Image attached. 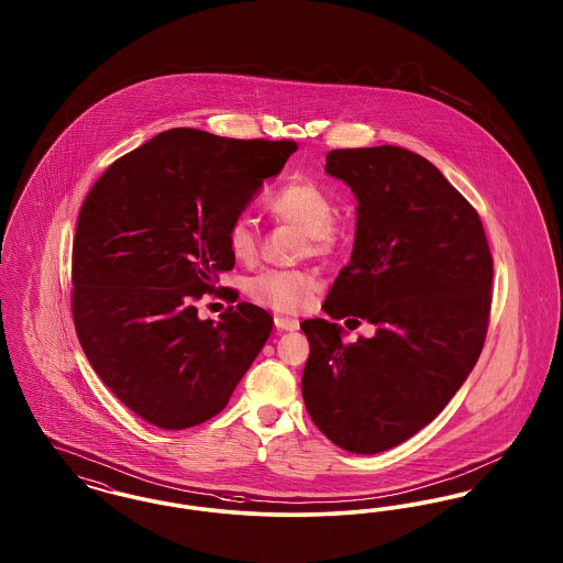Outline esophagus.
<instances>
[{"mask_svg":"<svg viewBox=\"0 0 563 563\" xmlns=\"http://www.w3.org/2000/svg\"><path fill=\"white\" fill-rule=\"evenodd\" d=\"M274 322H276V329H278V331H297V329H299V321L289 319V317H276Z\"/></svg>","mask_w":563,"mask_h":563,"instance_id":"esophagus-1","label":"esophagus"}]
</instances>
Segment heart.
Returning a JSON list of instances; mask_svg holds the SVG:
<instances>
[{"label":"heart","instance_id":"heart-1","mask_svg":"<svg viewBox=\"0 0 563 563\" xmlns=\"http://www.w3.org/2000/svg\"><path fill=\"white\" fill-rule=\"evenodd\" d=\"M266 209L276 219L301 228L310 246L317 253H327L333 242L335 207L319 186L308 181L287 184L266 200ZM257 234L246 217H239L228 228V249L239 262H253L257 257ZM317 289V276L308 269H266L253 276L246 285L249 295L278 312H295L303 308Z\"/></svg>","mask_w":563,"mask_h":563}]
</instances>
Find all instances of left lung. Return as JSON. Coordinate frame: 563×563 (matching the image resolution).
Returning a JSON list of instances; mask_svg holds the SVG:
<instances>
[{"instance_id":"1","label":"left lung","mask_w":563,"mask_h":563,"mask_svg":"<svg viewBox=\"0 0 563 563\" xmlns=\"http://www.w3.org/2000/svg\"><path fill=\"white\" fill-rule=\"evenodd\" d=\"M324 173L358 207L349 266L322 310L375 333L344 344L338 322H301V395L329 441L379 454L432 422L473 372L494 262L479 214L427 158L395 145L333 150Z\"/></svg>"}]
</instances>
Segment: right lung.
Wrapping results in <instances>:
<instances>
[{"instance_id":"obj_1","label":"right lung","mask_w":563,"mask_h":563,"mask_svg":"<svg viewBox=\"0 0 563 563\" xmlns=\"http://www.w3.org/2000/svg\"><path fill=\"white\" fill-rule=\"evenodd\" d=\"M295 150L170 129L88 191L74 241V322L92 369L145 422L181 430L211 420L268 342L266 310L241 301L202 321L196 301L234 268L228 228Z\"/></svg>"}]
</instances>
